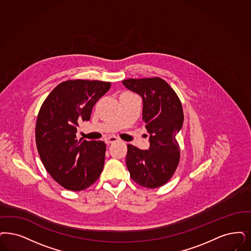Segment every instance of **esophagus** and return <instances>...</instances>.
<instances>
[{
    "label": "esophagus",
    "mask_w": 251,
    "mask_h": 251,
    "mask_svg": "<svg viewBox=\"0 0 251 251\" xmlns=\"http://www.w3.org/2000/svg\"><path fill=\"white\" fill-rule=\"evenodd\" d=\"M118 140H119V139L117 137H108V138L105 139V142L107 144H111L112 142H115V141H118Z\"/></svg>",
    "instance_id": "esophagus-1"
}]
</instances>
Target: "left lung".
Instances as JSON below:
<instances>
[{"mask_svg": "<svg viewBox=\"0 0 251 251\" xmlns=\"http://www.w3.org/2000/svg\"><path fill=\"white\" fill-rule=\"evenodd\" d=\"M123 84L142 98V121L150 134V148L127 145L126 167L139 185L154 189L166 184L179 162L176 136L183 125L182 105L176 92L159 77L126 79Z\"/></svg>", "mask_w": 251, "mask_h": 251, "instance_id": "8db88e82", "label": "left lung"}]
</instances>
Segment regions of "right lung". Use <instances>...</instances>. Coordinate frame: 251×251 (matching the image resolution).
Instances as JSON below:
<instances>
[{
    "instance_id": "right-lung-1",
    "label": "right lung",
    "mask_w": 251,
    "mask_h": 251,
    "mask_svg": "<svg viewBox=\"0 0 251 251\" xmlns=\"http://www.w3.org/2000/svg\"><path fill=\"white\" fill-rule=\"evenodd\" d=\"M110 87V82L65 81L48 95L39 111L35 127L39 155L47 172L67 190H84L100 176L105 143L78 140L76 132L80 122L90 120L94 105Z\"/></svg>"
}]
</instances>
